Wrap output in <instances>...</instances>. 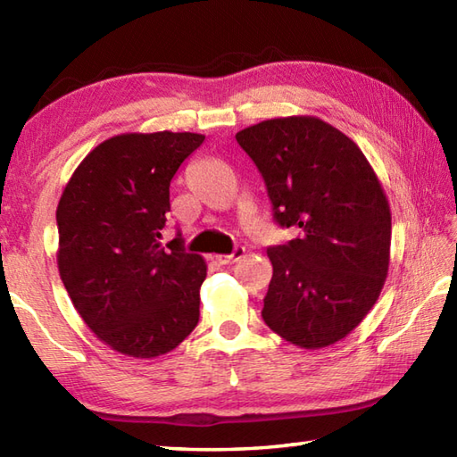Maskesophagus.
Segmentation results:
<instances>
[{"label": "esophagus", "instance_id": "esophagus-1", "mask_svg": "<svg viewBox=\"0 0 457 457\" xmlns=\"http://www.w3.org/2000/svg\"><path fill=\"white\" fill-rule=\"evenodd\" d=\"M244 255H245V247H236L231 255H216L213 259H216L220 265H234L236 261H239Z\"/></svg>", "mask_w": 457, "mask_h": 457}]
</instances>
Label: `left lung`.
<instances>
[{"label":"left lung","mask_w":457,"mask_h":457,"mask_svg":"<svg viewBox=\"0 0 457 457\" xmlns=\"http://www.w3.org/2000/svg\"><path fill=\"white\" fill-rule=\"evenodd\" d=\"M265 180L273 218L298 237L269 247L265 324L304 349L328 347L377 303L391 261V208L361 149L314 115L236 135Z\"/></svg>","instance_id":"left-lung-1"}]
</instances>
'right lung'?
<instances>
[{"label": "right lung", "mask_w": 457, "mask_h": 457, "mask_svg": "<svg viewBox=\"0 0 457 457\" xmlns=\"http://www.w3.org/2000/svg\"><path fill=\"white\" fill-rule=\"evenodd\" d=\"M200 133H121L86 154L56 208L58 273L96 337L128 357L172 352L198 324L206 261L161 231Z\"/></svg>", "instance_id": "obj_1"}]
</instances>
